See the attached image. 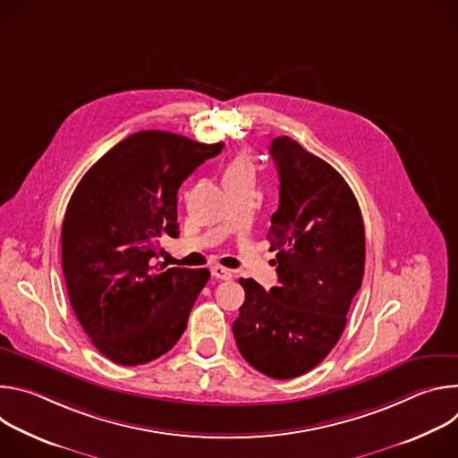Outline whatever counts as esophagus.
Segmentation results:
<instances>
[{
    "mask_svg": "<svg viewBox=\"0 0 458 458\" xmlns=\"http://www.w3.org/2000/svg\"><path fill=\"white\" fill-rule=\"evenodd\" d=\"M212 276H214L216 279H221V281H230V279L233 277V274H232L230 270L223 268V267H214V268H212Z\"/></svg>",
    "mask_w": 458,
    "mask_h": 458,
    "instance_id": "esophagus-1",
    "label": "esophagus"
}]
</instances>
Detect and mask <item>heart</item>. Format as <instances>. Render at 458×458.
<instances>
[{
  "label": "heart",
  "instance_id": "heart-1",
  "mask_svg": "<svg viewBox=\"0 0 458 458\" xmlns=\"http://www.w3.org/2000/svg\"><path fill=\"white\" fill-rule=\"evenodd\" d=\"M241 174H251V163H250V159H248L244 154L235 156V157L228 163V166H226V170H225V177L241 175Z\"/></svg>",
  "mask_w": 458,
  "mask_h": 458
}]
</instances>
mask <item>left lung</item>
I'll list each match as a JSON object with an SVG mask.
<instances>
[{"instance_id":"left-lung-1","label":"left lung","mask_w":458,"mask_h":458,"mask_svg":"<svg viewBox=\"0 0 458 458\" xmlns=\"http://www.w3.org/2000/svg\"><path fill=\"white\" fill-rule=\"evenodd\" d=\"M279 208L267 239L279 284L239 279L233 337L244 360L272 378L313 369L341 339L366 259L362 214L344 177L297 141L276 138Z\"/></svg>"}]
</instances>
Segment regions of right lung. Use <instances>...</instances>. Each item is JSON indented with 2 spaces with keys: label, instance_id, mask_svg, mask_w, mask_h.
I'll return each instance as SVG.
<instances>
[{
  "label": "right lung",
  "instance_id": "1",
  "mask_svg": "<svg viewBox=\"0 0 458 458\" xmlns=\"http://www.w3.org/2000/svg\"><path fill=\"white\" fill-rule=\"evenodd\" d=\"M223 147L143 130L76 186L61 226L63 276L81 328L112 362L156 360L186 330L210 272L156 265L157 246L163 235L179 237L181 182Z\"/></svg>",
  "mask_w": 458,
  "mask_h": 458
}]
</instances>
